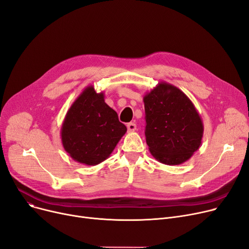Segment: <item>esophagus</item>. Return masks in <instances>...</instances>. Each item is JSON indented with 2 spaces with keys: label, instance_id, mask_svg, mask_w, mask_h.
<instances>
[{
  "label": "esophagus",
  "instance_id": "34e87169",
  "mask_svg": "<svg viewBox=\"0 0 249 249\" xmlns=\"http://www.w3.org/2000/svg\"><path fill=\"white\" fill-rule=\"evenodd\" d=\"M127 129L129 132H134L136 130V124L135 123H128L127 124Z\"/></svg>",
  "mask_w": 249,
  "mask_h": 249
}]
</instances>
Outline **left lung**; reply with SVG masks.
Segmentation results:
<instances>
[{"instance_id": "left-lung-1", "label": "left lung", "mask_w": 249, "mask_h": 249, "mask_svg": "<svg viewBox=\"0 0 249 249\" xmlns=\"http://www.w3.org/2000/svg\"><path fill=\"white\" fill-rule=\"evenodd\" d=\"M145 137L153 158L167 165L184 163L201 146L204 125L192 101L178 88L160 82L143 97Z\"/></svg>"}]
</instances>
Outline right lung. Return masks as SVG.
Returning <instances> with one entry per match:
<instances>
[{
	"instance_id": "add662e5",
	"label": "right lung",
	"mask_w": 249,
	"mask_h": 249,
	"mask_svg": "<svg viewBox=\"0 0 249 249\" xmlns=\"http://www.w3.org/2000/svg\"><path fill=\"white\" fill-rule=\"evenodd\" d=\"M104 93L87 87L69 109L60 129L64 150L86 165H97L107 160L127 128L116 111L105 103Z\"/></svg>"
}]
</instances>
